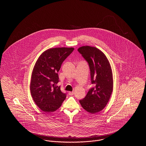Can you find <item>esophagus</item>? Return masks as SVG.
Instances as JSON below:
<instances>
[{
	"mask_svg": "<svg viewBox=\"0 0 146 146\" xmlns=\"http://www.w3.org/2000/svg\"><path fill=\"white\" fill-rule=\"evenodd\" d=\"M68 94H69L70 95L72 96V95H73L74 94V92L73 91V92H70H70H68Z\"/></svg>",
	"mask_w": 146,
	"mask_h": 146,
	"instance_id": "esophagus-1",
	"label": "esophagus"
}]
</instances>
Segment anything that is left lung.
I'll return each mask as SVG.
<instances>
[{"label": "left lung", "instance_id": "8db88e82", "mask_svg": "<svg viewBox=\"0 0 146 146\" xmlns=\"http://www.w3.org/2000/svg\"><path fill=\"white\" fill-rule=\"evenodd\" d=\"M88 62L90 70L91 82L94 87L79 102L91 113L102 111L111 96L113 86L111 67L104 54L95 47L83 46L78 49Z\"/></svg>", "mask_w": 146, "mask_h": 146}]
</instances>
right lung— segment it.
<instances>
[{
	"instance_id": "add662e5",
	"label": "right lung",
	"mask_w": 146,
	"mask_h": 146,
	"mask_svg": "<svg viewBox=\"0 0 146 146\" xmlns=\"http://www.w3.org/2000/svg\"><path fill=\"white\" fill-rule=\"evenodd\" d=\"M73 48H56L42 52L35 64L30 85L32 98L36 106L44 112L57 110L66 98L60 86L57 72Z\"/></svg>"
}]
</instances>
